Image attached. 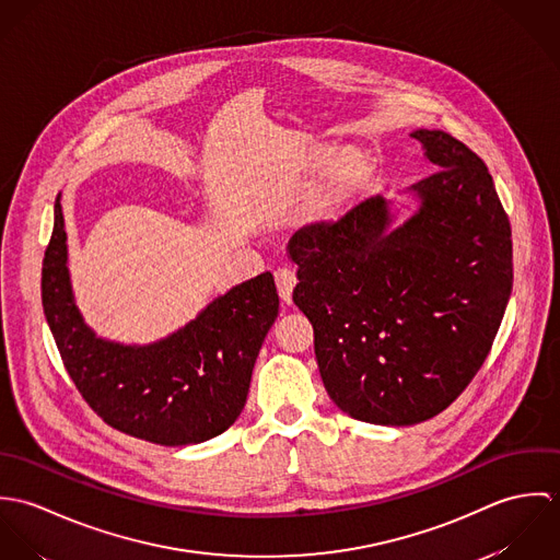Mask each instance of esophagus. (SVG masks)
Segmentation results:
<instances>
[{"label":"esophagus","mask_w":560,"mask_h":560,"mask_svg":"<svg viewBox=\"0 0 560 560\" xmlns=\"http://www.w3.org/2000/svg\"><path fill=\"white\" fill-rule=\"evenodd\" d=\"M276 284H278V293H280V300L284 304H291L293 302V289L298 284V276L293 269H278L276 273Z\"/></svg>","instance_id":"obj_1"}]
</instances>
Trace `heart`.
Segmentation results:
<instances>
[{"label":"heart","instance_id":"b5f03b06","mask_svg":"<svg viewBox=\"0 0 560 560\" xmlns=\"http://www.w3.org/2000/svg\"><path fill=\"white\" fill-rule=\"evenodd\" d=\"M304 165L311 174L323 172L302 207V222L311 226L334 222L375 176V161L364 151H340L327 142L313 144Z\"/></svg>","mask_w":560,"mask_h":560}]
</instances>
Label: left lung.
I'll use <instances>...</instances> for the list:
<instances>
[{"label": "left lung", "instance_id": "left-lung-1", "mask_svg": "<svg viewBox=\"0 0 560 560\" xmlns=\"http://www.w3.org/2000/svg\"><path fill=\"white\" fill-rule=\"evenodd\" d=\"M411 138L435 172L405 189L409 218L393 228L375 196L287 245L329 399L386 427L429 420L466 390L513 287L511 224L487 165L444 131Z\"/></svg>", "mask_w": 560, "mask_h": 560}]
</instances>
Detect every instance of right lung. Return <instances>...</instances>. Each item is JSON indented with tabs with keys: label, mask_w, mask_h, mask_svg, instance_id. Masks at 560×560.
<instances>
[{
	"label": "right lung",
	"mask_w": 560,
	"mask_h": 560,
	"mask_svg": "<svg viewBox=\"0 0 560 560\" xmlns=\"http://www.w3.org/2000/svg\"><path fill=\"white\" fill-rule=\"evenodd\" d=\"M43 260V308L81 397L109 427L161 446L224 433L247 399L260 345L278 317L269 271L215 298L198 317L151 345L94 334L75 304L60 198Z\"/></svg>",
	"instance_id": "obj_1"
}]
</instances>
